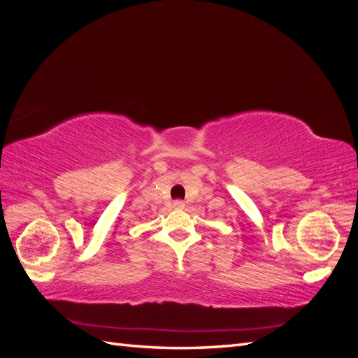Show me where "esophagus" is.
Wrapping results in <instances>:
<instances>
[{
  "mask_svg": "<svg viewBox=\"0 0 358 358\" xmlns=\"http://www.w3.org/2000/svg\"><path fill=\"white\" fill-rule=\"evenodd\" d=\"M173 208L183 209V208H185V203H183L182 200H175V201H173Z\"/></svg>",
  "mask_w": 358,
  "mask_h": 358,
  "instance_id": "esophagus-1",
  "label": "esophagus"
}]
</instances>
